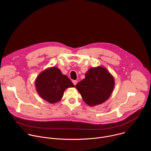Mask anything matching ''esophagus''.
I'll list each match as a JSON object with an SVG mask.
<instances>
[{"mask_svg":"<svg viewBox=\"0 0 151 151\" xmlns=\"http://www.w3.org/2000/svg\"><path fill=\"white\" fill-rule=\"evenodd\" d=\"M72 82L73 83V84H74L75 85H76V83H78V81H77V80H73V81H72Z\"/></svg>","mask_w":151,"mask_h":151,"instance_id":"esophagus-1","label":"esophagus"}]
</instances>
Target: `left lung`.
Returning <instances> with one entry per match:
<instances>
[{"label": "left lung", "mask_w": 151, "mask_h": 151, "mask_svg": "<svg viewBox=\"0 0 151 151\" xmlns=\"http://www.w3.org/2000/svg\"><path fill=\"white\" fill-rule=\"evenodd\" d=\"M115 86L112 75L106 68L97 67L90 69L85 79L76 85L84 102L90 106L104 103L111 95Z\"/></svg>", "instance_id": "8db88e82"}]
</instances>
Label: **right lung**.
I'll return each mask as SVG.
<instances>
[{
  "label": "right lung",
  "instance_id": "right-lung-1",
  "mask_svg": "<svg viewBox=\"0 0 151 151\" xmlns=\"http://www.w3.org/2000/svg\"><path fill=\"white\" fill-rule=\"evenodd\" d=\"M36 88L41 98L50 103L59 101L64 91L75 85L66 75H63L56 67L48 68L42 72L35 81Z\"/></svg>",
  "mask_w": 151,
  "mask_h": 151
}]
</instances>
